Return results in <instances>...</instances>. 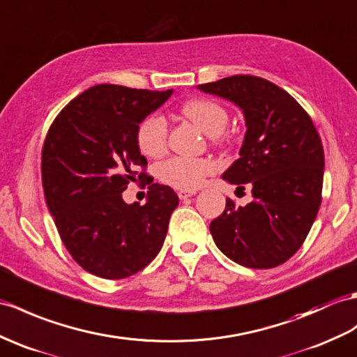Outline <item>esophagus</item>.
<instances>
[{
    "label": "esophagus",
    "instance_id": "obj_1",
    "mask_svg": "<svg viewBox=\"0 0 357 357\" xmlns=\"http://www.w3.org/2000/svg\"><path fill=\"white\" fill-rule=\"evenodd\" d=\"M196 192L195 190H181V192H178V196L179 199H187L190 196H193Z\"/></svg>",
    "mask_w": 357,
    "mask_h": 357
}]
</instances>
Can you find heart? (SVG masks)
<instances>
[{
  "label": "heart",
  "mask_w": 357,
  "mask_h": 357,
  "mask_svg": "<svg viewBox=\"0 0 357 357\" xmlns=\"http://www.w3.org/2000/svg\"><path fill=\"white\" fill-rule=\"evenodd\" d=\"M181 114L206 135L222 134L228 123V112L216 100L206 97L190 98L181 106ZM137 144L146 156H160L167 147V123L160 115H149L137 128ZM214 164L204 158L172 156L158 165V178L172 187L195 190L214 172Z\"/></svg>",
  "instance_id": "obj_1"
}]
</instances>
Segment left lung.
<instances>
[{"mask_svg": "<svg viewBox=\"0 0 357 357\" xmlns=\"http://www.w3.org/2000/svg\"><path fill=\"white\" fill-rule=\"evenodd\" d=\"M243 111L240 158L223 173L252 201L227 206L210 223L228 259L252 269L283 264L300 250L322 201L324 149L310 115L283 88L257 76H231L197 86ZM247 185L245 186L244 184Z\"/></svg>", "mask_w": 357, "mask_h": 357, "instance_id": "8db88e82", "label": "left lung"}]
</instances>
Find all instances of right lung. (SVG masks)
Here are the masks:
<instances>
[{
	"label": "right lung",
	"mask_w": 357,
	"mask_h": 357,
	"mask_svg": "<svg viewBox=\"0 0 357 357\" xmlns=\"http://www.w3.org/2000/svg\"><path fill=\"white\" fill-rule=\"evenodd\" d=\"M172 93L96 85L73 98L47 132L40 162L45 202L66 251L93 275H134L164 243L178 195L152 184L144 205H128L121 193L147 175L138 124Z\"/></svg>",
	"instance_id": "obj_1"
}]
</instances>
